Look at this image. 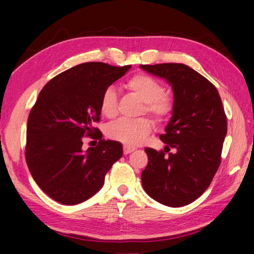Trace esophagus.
Masks as SVG:
<instances>
[{
    "mask_svg": "<svg viewBox=\"0 0 254 254\" xmlns=\"http://www.w3.org/2000/svg\"><path fill=\"white\" fill-rule=\"evenodd\" d=\"M135 150V148H132V147H128V145H124L123 147V152H124V154H128V153H131V152H133Z\"/></svg>",
    "mask_w": 254,
    "mask_h": 254,
    "instance_id": "esophagus-1",
    "label": "esophagus"
}]
</instances>
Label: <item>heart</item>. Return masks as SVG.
<instances>
[{"instance_id": "b5f03b06", "label": "heart", "mask_w": 254, "mask_h": 254, "mask_svg": "<svg viewBox=\"0 0 254 254\" xmlns=\"http://www.w3.org/2000/svg\"><path fill=\"white\" fill-rule=\"evenodd\" d=\"M124 87L143 102L140 114H149L158 124H166L173 118L176 109L175 100L163 92V86L158 79L143 72H137L126 81ZM100 111L107 119H114L118 115V95L112 86L102 93ZM151 131V120L141 117L134 120L122 119L110 124L106 128V135L111 140L134 147L142 143Z\"/></svg>"}]
</instances>
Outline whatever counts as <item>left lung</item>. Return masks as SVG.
<instances>
[{"label":"left lung","mask_w":254,"mask_h":254,"mask_svg":"<svg viewBox=\"0 0 254 254\" xmlns=\"http://www.w3.org/2000/svg\"><path fill=\"white\" fill-rule=\"evenodd\" d=\"M169 81L176 109L157 151L145 148L148 165L141 174L147 194L170 207L188 205L209 187L221 165L227 120L215 86L184 64L140 65ZM175 148L174 153H169ZM169 154L167 155L166 153Z\"/></svg>","instance_id":"8db88e82"}]
</instances>
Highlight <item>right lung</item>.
<instances>
[{
  "label": "right lung",
  "instance_id": "obj_1",
  "mask_svg": "<svg viewBox=\"0 0 254 254\" xmlns=\"http://www.w3.org/2000/svg\"><path fill=\"white\" fill-rule=\"evenodd\" d=\"M131 66L84 63L60 72L45 85L30 111L25 161L34 182L51 198L76 205L96 194L105 175L123 154L122 144L102 140L103 91ZM85 137L100 139L82 151Z\"/></svg>",
  "mask_w": 254,
  "mask_h": 254
}]
</instances>
